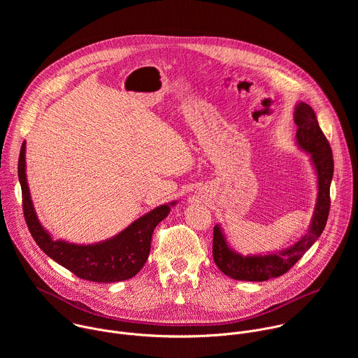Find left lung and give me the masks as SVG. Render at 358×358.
<instances>
[{
    "label": "left lung",
    "instance_id": "left-lung-1",
    "mask_svg": "<svg viewBox=\"0 0 358 358\" xmlns=\"http://www.w3.org/2000/svg\"><path fill=\"white\" fill-rule=\"evenodd\" d=\"M294 123L297 126V143L303 150L310 152L319 178V196L310 229L301 239H299V242L279 253L275 252L265 255V257L262 255L259 257H241L227 245L224 234L217 225L214 228L213 241L214 262L222 273L235 280L265 282L285 275L303 257L306 250H309L326 227L331 203L330 184L334 173L331 147L319 126L315 110L308 103L300 101L296 106Z\"/></svg>",
    "mask_w": 358,
    "mask_h": 358
}]
</instances>
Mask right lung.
<instances>
[{"instance_id":"right-lung-1","label":"right lung","mask_w":358,"mask_h":358,"mask_svg":"<svg viewBox=\"0 0 358 358\" xmlns=\"http://www.w3.org/2000/svg\"><path fill=\"white\" fill-rule=\"evenodd\" d=\"M18 178L22 191L25 222L36 245L48 257L73 275L90 282L112 283L137 275L148 258L152 231L171 210L170 206L157 207L134 221L122 234L103 243L73 245L64 241H54L36 218L25 177V143H22L20 151Z\"/></svg>"}]
</instances>
